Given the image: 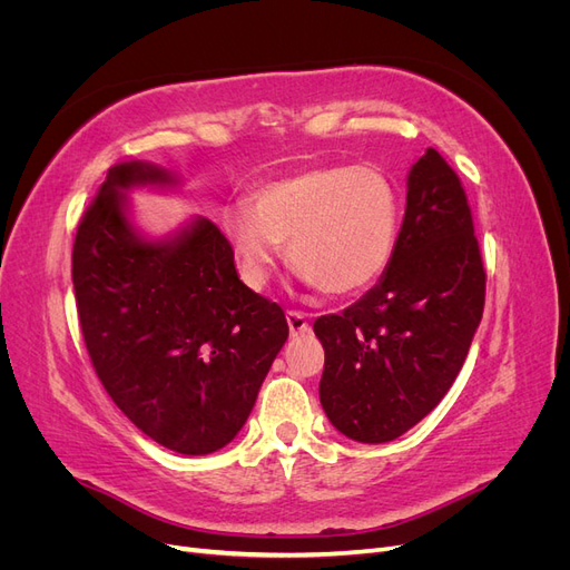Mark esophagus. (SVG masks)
<instances>
[{"label": "esophagus", "instance_id": "1", "mask_svg": "<svg viewBox=\"0 0 570 570\" xmlns=\"http://www.w3.org/2000/svg\"><path fill=\"white\" fill-rule=\"evenodd\" d=\"M287 325H289V335L299 337L308 333V318L302 312H287Z\"/></svg>", "mask_w": 570, "mask_h": 570}]
</instances>
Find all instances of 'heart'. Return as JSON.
<instances>
[{
    "mask_svg": "<svg viewBox=\"0 0 570 570\" xmlns=\"http://www.w3.org/2000/svg\"><path fill=\"white\" fill-rule=\"evenodd\" d=\"M252 287L285 258L302 281L333 297L358 295L387 268L400 230V197L375 166H312L258 187L249 206L223 212Z\"/></svg>",
    "mask_w": 570,
    "mask_h": 570,
    "instance_id": "obj_1",
    "label": "heart"
}]
</instances>
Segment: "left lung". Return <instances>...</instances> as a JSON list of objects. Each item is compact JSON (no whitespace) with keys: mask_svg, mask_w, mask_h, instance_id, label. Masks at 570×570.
Segmentation results:
<instances>
[{"mask_svg":"<svg viewBox=\"0 0 570 570\" xmlns=\"http://www.w3.org/2000/svg\"><path fill=\"white\" fill-rule=\"evenodd\" d=\"M485 306V268L463 185L430 147L411 166L394 254L375 287L321 316V404L350 440L404 435L452 387Z\"/></svg>","mask_w":570,"mask_h":570,"instance_id":"obj_1","label":"left lung"}]
</instances>
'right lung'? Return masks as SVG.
I'll use <instances>...</instances> for the list:
<instances>
[{
    "instance_id": "1",
    "label": "right lung",
    "mask_w": 570,
    "mask_h": 570,
    "mask_svg": "<svg viewBox=\"0 0 570 570\" xmlns=\"http://www.w3.org/2000/svg\"><path fill=\"white\" fill-rule=\"evenodd\" d=\"M166 168L126 161L78 223L73 289L92 366L114 404L178 454L226 446L287 340L283 308L252 292L209 218L166 239L132 228L126 193L174 187Z\"/></svg>"
}]
</instances>
